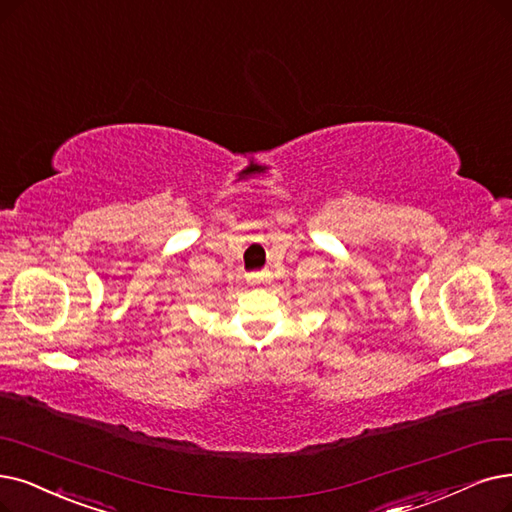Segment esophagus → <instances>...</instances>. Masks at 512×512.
<instances>
[{
	"label": "esophagus",
	"mask_w": 512,
	"mask_h": 512,
	"mask_svg": "<svg viewBox=\"0 0 512 512\" xmlns=\"http://www.w3.org/2000/svg\"><path fill=\"white\" fill-rule=\"evenodd\" d=\"M248 281H250L252 285H258V283H262V281H264V275H262V273H254V275H248Z\"/></svg>",
	"instance_id": "1"
}]
</instances>
